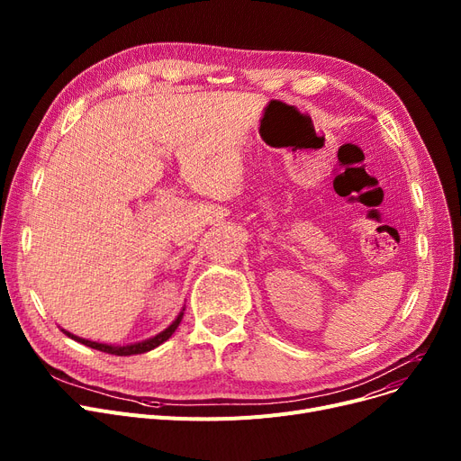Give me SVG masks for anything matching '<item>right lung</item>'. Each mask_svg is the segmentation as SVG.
I'll use <instances>...</instances> for the list:
<instances>
[{
  "instance_id": "obj_1",
  "label": "right lung",
  "mask_w": 461,
  "mask_h": 461,
  "mask_svg": "<svg viewBox=\"0 0 461 461\" xmlns=\"http://www.w3.org/2000/svg\"><path fill=\"white\" fill-rule=\"evenodd\" d=\"M185 310V308H183ZM183 310L179 312V316L172 321V325H169L167 329H164L162 332H158L157 336L153 338H148V340L143 342H136V344H129V346H112V344H99V342H91V340H86V338H80L77 334H72L65 329H61L68 338H72V340H77L87 348H93V349H99V351H104L108 355H117V357H129V355H140V353H148L155 348H158L160 344H164L169 336H172L176 332V329L179 327L181 320H183Z\"/></svg>"
}]
</instances>
